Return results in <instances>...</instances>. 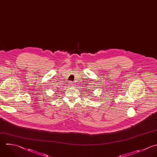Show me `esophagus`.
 I'll return each mask as SVG.
<instances>
[{
	"instance_id": "1",
	"label": "esophagus",
	"mask_w": 157,
	"mask_h": 157,
	"mask_svg": "<svg viewBox=\"0 0 157 157\" xmlns=\"http://www.w3.org/2000/svg\"><path fill=\"white\" fill-rule=\"evenodd\" d=\"M69 85H70L71 86H73V85H74V82H69Z\"/></svg>"
}]
</instances>
